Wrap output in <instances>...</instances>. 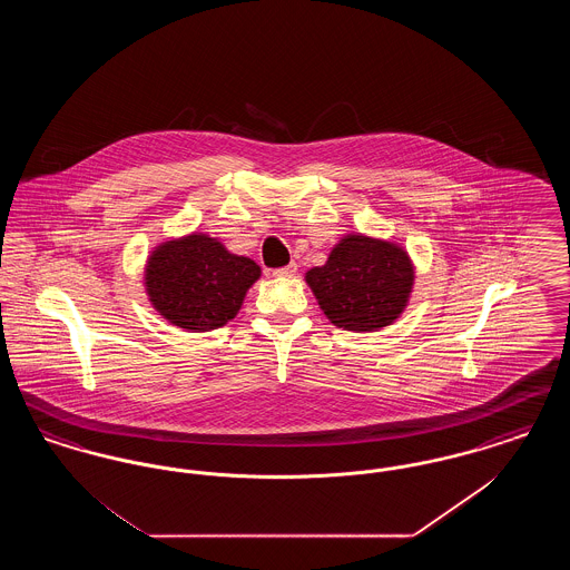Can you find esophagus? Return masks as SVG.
<instances>
[{
	"label": "esophagus",
	"mask_w": 570,
	"mask_h": 570,
	"mask_svg": "<svg viewBox=\"0 0 570 570\" xmlns=\"http://www.w3.org/2000/svg\"><path fill=\"white\" fill-rule=\"evenodd\" d=\"M275 277H293V275H297V265L295 263H291L288 267H282V269H275L273 272Z\"/></svg>",
	"instance_id": "esophagus-1"
}]
</instances>
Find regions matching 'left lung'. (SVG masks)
Listing matches in <instances>:
<instances>
[{"mask_svg":"<svg viewBox=\"0 0 570 570\" xmlns=\"http://www.w3.org/2000/svg\"><path fill=\"white\" fill-rule=\"evenodd\" d=\"M414 279L416 267L404 245L363 233H346L323 267L305 273L326 318L354 333L393 325L406 312Z\"/></svg>","mask_w":570,"mask_h":570,"instance_id":"1","label":"left lung"}]
</instances>
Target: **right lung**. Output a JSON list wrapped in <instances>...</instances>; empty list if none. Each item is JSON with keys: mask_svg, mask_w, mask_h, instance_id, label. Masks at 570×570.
<instances>
[{"mask_svg": "<svg viewBox=\"0 0 570 570\" xmlns=\"http://www.w3.org/2000/svg\"><path fill=\"white\" fill-rule=\"evenodd\" d=\"M261 267L233 254L217 237L188 233L156 245L142 269L151 307L166 323L188 333H205L233 321Z\"/></svg>", "mask_w": 570, "mask_h": 570, "instance_id": "add662e5", "label": "right lung"}]
</instances>
